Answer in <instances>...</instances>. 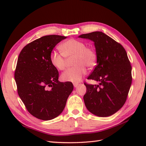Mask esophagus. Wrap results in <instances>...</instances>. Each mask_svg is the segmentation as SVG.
<instances>
[{"mask_svg": "<svg viewBox=\"0 0 146 146\" xmlns=\"http://www.w3.org/2000/svg\"><path fill=\"white\" fill-rule=\"evenodd\" d=\"M78 85H79V84H78V83H73V86H75V88H76V87H77V86H78Z\"/></svg>", "mask_w": 146, "mask_h": 146, "instance_id": "esophagus-1", "label": "esophagus"}]
</instances>
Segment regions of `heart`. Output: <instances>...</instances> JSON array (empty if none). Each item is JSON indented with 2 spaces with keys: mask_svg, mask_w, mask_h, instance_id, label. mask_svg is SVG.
<instances>
[{
  "mask_svg": "<svg viewBox=\"0 0 146 146\" xmlns=\"http://www.w3.org/2000/svg\"><path fill=\"white\" fill-rule=\"evenodd\" d=\"M62 54L52 51L49 60L52 66L58 70H63L67 60L73 59L74 67L61 74V80L65 82L78 83L86 73L85 67L93 68L97 63V54L92 48L86 47L85 42L75 39H70L60 45Z\"/></svg>",
  "mask_w": 146,
  "mask_h": 146,
  "instance_id": "heart-1",
  "label": "heart"
}]
</instances>
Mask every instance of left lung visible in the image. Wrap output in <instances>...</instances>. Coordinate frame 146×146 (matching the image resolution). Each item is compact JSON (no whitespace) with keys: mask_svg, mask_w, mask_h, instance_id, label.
<instances>
[{"mask_svg":"<svg viewBox=\"0 0 146 146\" xmlns=\"http://www.w3.org/2000/svg\"><path fill=\"white\" fill-rule=\"evenodd\" d=\"M78 38L94 42L97 60V66L87 79L99 83H85V106L97 116H110L124 105L132 84V67L126 51L120 44L102 32L84 34Z\"/></svg>","mask_w":146,"mask_h":146,"instance_id":"1","label":"left lung"}]
</instances>
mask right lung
<instances>
[{
  "mask_svg": "<svg viewBox=\"0 0 146 146\" xmlns=\"http://www.w3.org/2000/svg\"><path fill=\"white\" fill-rule=\"evenodd\" d=\"M67 37L42 36L29 43L19 55L14 78L19 97L29 112L42 120L63 111L73 83L58 81L59 73L49 60L52 49Z\"/></svg>",
  "mask_w": 146,
  "mask_h": 146,
  "instance_id": "add662e5",
  "label": "right lung"
}]
</instances>
